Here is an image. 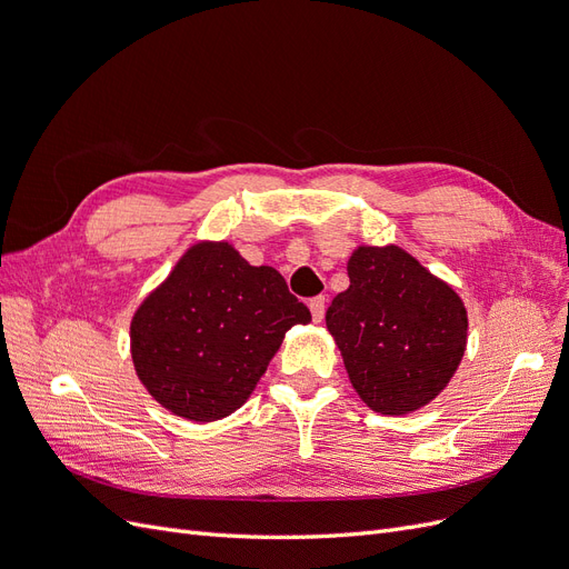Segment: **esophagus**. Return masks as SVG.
I'll use <instances>...</instances> for the list:
<instances>
[{
	"label": "esophagus",
	"instance_id": "obj_1",
	"mask_svg": "<svg viewBox=\"0 0 569 569\" xmlns=\"http://www.w3.org/2000/svg\"><path fill=\"white\" fill-rule=\"evenodd\" d=\"M308 308H311L313 322H320L325 318V297H313L311 301H308Z\"/></svg>",
	"mask_w": 569,
	"mask_h": 569
}]
</instances>
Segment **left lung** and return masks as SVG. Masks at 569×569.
<instances>
[{"instance_id":"left-lung-1","label":"left lung","mask_w":569,"mask_h":569,"mask_svg":"<svg viewBox=\"0 0 569 569\" xmlns=\"http://www.w3.org/2000/svg\"><path fill=\"white\" fill-rule=\"evenodd\" d=\"M349 289L325 322L363 403L406 416L435 401L468 347V311L456 289L401 247L353 249Z\"/></svg>"}]
</instances>
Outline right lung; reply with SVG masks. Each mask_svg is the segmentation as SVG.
<instances>
[{"label":"right lung","mask_w":569,"mask_h":569,"mask_svg":"<svg viewBox=\"0 0 569 569\" xmlns=\"http://www.w3.org/2000/svg\"><path fill=\"white\" fill-rule=\"evenodd\" d=\"M308 322L278 270L249 266L230 242H197L137 306L130 356L153 401L216 422L247 403L289 327Z\"/></svg>","instance_id":"right-lung-1"}]
</instances>
